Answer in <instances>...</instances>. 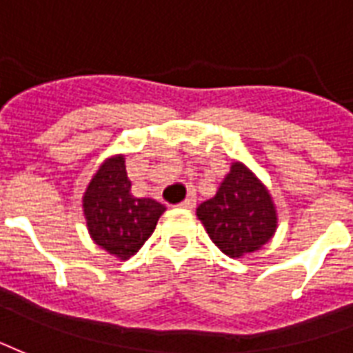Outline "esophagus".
I'll list each match as a JSON object with an SVG mask.
<instances>
[{
  "label": "esophagus",
  "instance_id": "esophagus-1",
  "mask_svg": "<svg viewBox=\"0 0 353 353\" xmlns=\"http://www.w3.org/2000/svg\"><path fill=\"white\" fill-rule=\"evenodd\" d=\"M179 207L180 208H194L195 207V199H194V197H186L184 201L180 203Z\"/></svg>",
  "mask_w": 353,
  "mask_h": 353
}]
</instances>
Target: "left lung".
<instances>
[{
	"label": "left lung",
	"mask_w": 353,
	"mask_h": 353,
	"mask_svg": "<svg viewBox=\"0 0 353 353\" xmlns=\"http://www.w3.org/2000/svg\"><path fill=\"white\" fill-rule=\"evenodd\" d=\"M210 241L236 259L261 250L276 233L279 214L271 192L243 161H233L214 197L197 207Z\"/></svg>",
	"instance_id": "left-lung-1"
}]
</instances>
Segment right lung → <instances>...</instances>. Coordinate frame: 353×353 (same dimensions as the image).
Listing matches in <instances>:
<instances>
[{
	"label": "right lung",
	"instance_id": "1",
	"mask_svg": "<svg viewBox=\"0 0 353 353\" xmlns=\"http://www.w3.org/2000/svg\"><path fill=\"white\" fill-rule=\"evenodd\" d=\"M88 233L99 248L118 259H130L148 241L165 207L150 197L131 194L125 156L103 161L82 195Z\"/></svg>",
	"mask_w": 353,
	"mask_h": 353
}]
</instances>
